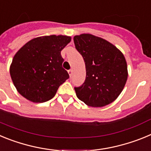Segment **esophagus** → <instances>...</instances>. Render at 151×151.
Returning <instances> with one entry per match:
<instances>
[{
    "label": "esophagus",
    "instance_id": "34e87169",
    "mask_svg": "<svg viewBox=\"0 0 151 151\" xmlns=\"http://www.w3.org/2000/svg\"><path fill=\"white\" fill-rule=\"evenodd\" d=\"M68 73H69V77H72V76H73V70H72V69L68 70Z\"/></svg>",
    "mask_w": 151,
    "mask_h": 151
}]
</instances>
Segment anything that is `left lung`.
Instances as JSON below:
<instances>
[{
    "label": "left lung",
    "instance_id": "left-lung-1",
    "mask_svg": "<svg viewBox=\"0 0 151 151\" xmlns=\"http://www.w3.org/2000/svg\"><path fill=\"white\" fill-rule=\"evenodd\" d=\"M73 40L86 69L83 85L75 88L76 96L92 107L110 104L121 94L127 81L123 54L108 41L91 34L76 35Z\"/></svg>",
    "mask_w": 151,
    "mask_h": 151
}]
</instances>
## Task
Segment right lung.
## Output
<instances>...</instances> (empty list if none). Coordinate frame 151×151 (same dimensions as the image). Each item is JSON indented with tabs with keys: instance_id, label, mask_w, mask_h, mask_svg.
<instances>
[{
	"instance_id": "add662e5",
	"label": "right lung",
	"mask_w": 151,
	"mask_h": 151,
	"mask_svg": "<svg viewBox=\"0 0 151 151\" xmlns=\"http://www.w3.org/2000/svg\"><path fill=\"white\" fill-rule=\"evenodd\" d=\"M71 41L66 35L41 36L28 41L16 53L10 66L17 91L34 103L52 99L69 78L63 68L61 50Z\"/></svg>"
}]
</instances>
